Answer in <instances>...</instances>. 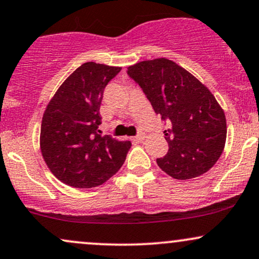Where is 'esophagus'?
<instances>
[{
  "instance_id": "1",
  "label": "esophagus",
  "mask_w": 259,
  "mask_h": 259,
  "mask_svg": "<svg viewBox=\"0 0 259 259\" xmlns=\"http://www.w3.org/2000/svg\"><path fill=\"white\" fill-rule=\"evenodd\" d=\"M145 138H146V134L145 133H140L139 135H136L134 139H135L136 141H142V140L145 139Z\"/></svg>"
}]
</instances>
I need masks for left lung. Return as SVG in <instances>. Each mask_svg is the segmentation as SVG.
Masks as SVG:
<instances>
[{
    "label": "left lung",
    "mask_w": 259,
    "mask_h": 259,
    "mask_svg": "<svg viewBox=\"0 0 259 259\" xmlns=\"http://www.w3.org/2000/svg\"><path fill=\"white\" fill-rule=\"evenodd\" d=\"M161 119L169 151L158 166L176 180L207 172L222 154L227 138L224 112L214 96L192 73L169 59L145 60L127 67Z\"/></svg>",
    "instance_id": "obj_1"
}]
</instances>
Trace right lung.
Wrapping results in <instances>:
<instances>
[{"mask_svg": "<svg viewBox=\"0 0 259 259\" xmlns=\"http://www.w3.org/2000/svg\"><path fill=\"white\" fill-rule=\"evenodd\" d=\"M120 70L85 62L65 79L47 105L40 125V152L53 175L65 185L100 186L125 161L132 142L99 134L104 90Z\"/></svg>", "mask_w": 259, "mask_h": 259, "instance_id": "add662e5", "label": "right lung"}]
</instances>
